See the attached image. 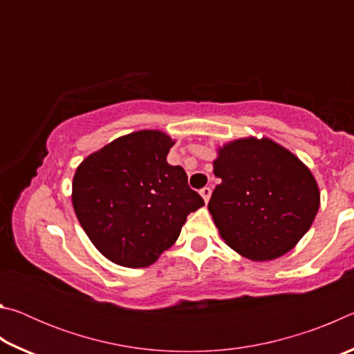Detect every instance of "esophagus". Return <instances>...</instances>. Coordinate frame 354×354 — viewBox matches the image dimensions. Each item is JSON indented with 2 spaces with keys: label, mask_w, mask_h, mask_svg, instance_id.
<instances>
[{
  "label": "esophagus",
  "mask_w": 354,
  "mask_h": 354,
  "mask_svg": "<svg viewBox=\"0 0 354 354\" xmlns=\"http://www.w3.org/2000/svg\"><path fill=\"white\" fill-rule=\"evenodd\" d=\"M200 194H201L203 198H205V201L207 203V201H209V198H211L212 190H211V187H203V189L200 190Z\"/></svg>",
  "instance_id": "esophagus-1"
}]
</instances>
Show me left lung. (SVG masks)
<instances>
[{
	"label": "left lung",
	"instance_id": "1",
	"mask_svg": "<svg viewBox=\"0 0 354 354\" xmlns=\"http://www.w3.org/2000/svg\"><path fill=\"white\" fill-rule=\"evenodd\" d=\"M221 183L209 212L232 250L253 261H270L290 251L306 234L320 206L308 167L270 139L227 143L214 160Z\"/></svg>",
	"mask_w": 354,
	"mask_h": 354
}]
</instances>
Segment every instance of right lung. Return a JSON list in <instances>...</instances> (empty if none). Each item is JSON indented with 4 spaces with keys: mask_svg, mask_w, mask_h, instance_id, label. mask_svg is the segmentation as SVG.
Here are the masks:
<instances>
[{
    "mask_svg": "<svg viewBox=\"0 0 354 354\" xmlns=\"http://www.w3.org/2000/svg\"><path fill=\"white\" fill-rule=\"evenodd\" d=\"M173 143L160 131H137L76 169V217L100 253L118 266H151L176 242L187 215L205 206L183 167L167 162Z\"/></svg>",
    "mask_w": 354,
    "mask_h": 354,
    "instance_id": "add662e5",
    "label": "right lung"
}]
</instances>
